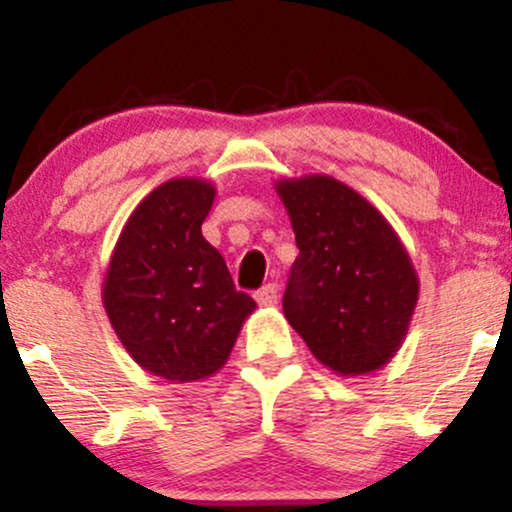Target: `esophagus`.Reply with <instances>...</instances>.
<instances>
[{
	"instance_id": "1",
	"label": "esophagus",
	"mask_w": 512,
	"mask_h": 512,
	"mask_svg": "<svg viewBox=\"0 0 512 512\" xmlns=\"http://www.w3.org/2000/svg\"><path fill=\"white\" fill-rule=\"evenodd\" d=\"M255 301L260 305H274L276 301H279V289H276V284L262 286V289L255 293Z\"/></svg>"
}]
</instances>
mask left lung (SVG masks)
Instances as JSON below:
<instances>
[{
  "instance_id": "obj_1",
  "label": "left lung",
  "mask_w": 512,
  "mask_h": 512,
  "mask_svg": "<svg viewBox=\"0 0 512 512\" xmlns=\"http://www.w3.org/2000/svg\"><path fill=\"white\" fill-rule=\"evenodd\" d=\"M274 190L301 250L284 293L289 325L334 373L383 368L419 301V276L395 228L330 175L276 180Z\"/></svg>"
}]
</instances>
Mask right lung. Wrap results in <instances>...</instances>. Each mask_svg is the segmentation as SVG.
Returning a JSON list of instances; mask_svg holds the SVG:
<instances>
[{
	"instance_id": "obj_1",
	"label": "right lung",
	"mask_w": 512,
	"mask_h": 512,
	"mask_svg": "<svg viewBox=\"0 0 512 512\" xmlns=\"http://www.w3.org/2000/svg\"><path fill=\"white\" fill-rule=\"evenodd\" d=\"M214 197L202 178L158 185L129 214L105 272L103 308L117 339L170 383L219 373L257 308L202 236Z\"/></svg>"
}]
</instances>
